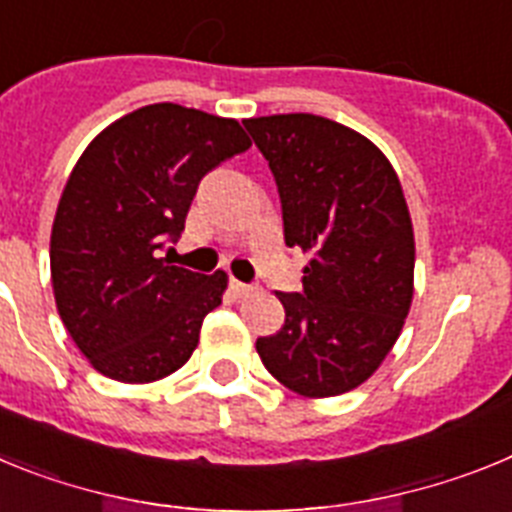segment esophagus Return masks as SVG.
<instances>
[{
	"mask_svg": "<svg viewBox=\"0 0 512 512\" xmlns=\"http://www.w3.org/2000/svg\"><path fill=\"white\" fill-rule=\"evenodd\" d=\"M230 287H233V292L235 295H248V292H251V284H246V282H238V279H230Z\"/></svg>",
	"mask_w": 512,
	"mask_h": 512,
	"instance_id": "esophagus-1",
	"label": "esophagus"
}]
</instances>
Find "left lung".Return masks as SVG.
I'll use <instances>...</instances> for the list:
<instances>
[{"label": "left lung", "instance_id": "left-lung-1", "mask_svg": "<svg viewBox=\"0 0 512 512\" xmlns=\"http://www.w3.org/2000/svg\"><path fill=\"white\" fill-rule=\"evenodd\" d=\"M243 125L277 182L284 243L310 256L300 292H277L284 325L256 351L297 395H343L377 372L413 302L415 241L400 179L372 140L328 117Z\"/></svg>", "mask_w": 512, "mask_h": 512}]
</instances>
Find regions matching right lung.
<instances>
[{
	"label": "right lung",
	"instance_id": "add662e5",
	"mask_svg": "<svg viewBox=\"0 0 512 512\" xmlns=\"http://www.w3.org/2000/svg\"><path fill=\"white\" fill-rule=\"evenodd\" d=\"M248 148L235 120L161 102L81 153L53 220L51 277L58 315L99 374L143 384L189 361L228 277L174 266L161 248L179 241L205 174Z\"/></svg>",
	"mask_w": 512,
	"mask_h": 512
}]
</instances>
